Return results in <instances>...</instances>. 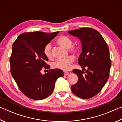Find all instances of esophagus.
Here are the masks:
<instances>
[{
  "label": "esophagus",
  "mask_w": 122,
  "mask_h": 122,
  "mask_svg": "<svg viewBox=\"0 0 122 122\" xmlns=\"http://www.w3.org/2000/svg\"><path fill=\"white\" fill-rule=\"evenodd\" d=\"M69 74V73L68 72H67V71H65L64 72V75L65 76H67Z\"/></svg>",
  "instance_id": "esophagus-1"
}]
</instances>
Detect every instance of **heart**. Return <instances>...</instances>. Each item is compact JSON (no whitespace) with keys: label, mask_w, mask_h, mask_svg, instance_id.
I'll return each mask as SVG.
<instances>
[{"label":"heart","mask_w":122,"mask_h":122,"mask_svg":"<svg viewBox=\"0 0 122 122\" xmlns=\"http://www.w3.org/2000/svg\"><path fill=\"white\" fill-rule=\"evenodd\" d=\"M56 42L61 46L66 49H69L70 52L75 53L77 49L75 47L72 46L73 41L71 39L66 36H61L57 39ZM51 45L50 43L47 44L45 46L44 49V53L47 58H51L52 57L51 54ZM74 60V57L72 56H68L63 59L57 60L56 61L53 62L51 63V67L54 69H61L62 71H68L71 67V64Z\"/></svg>","instance_id":"obj_1"}]
</instances>
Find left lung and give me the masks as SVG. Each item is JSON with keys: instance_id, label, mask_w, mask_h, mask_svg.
<instances>
[{"instance_id": "obj_1", "label": "left lung", "mask_w": 122, "mask_h": 122, "mask_svg": "<svg viewBox=\"0 0 122 122\" xmlns=\"http://www.w3.org/2000/svg\"><path fill=\"white\" fill-rule=\"evenodd\" d=\"M68 34L81 41L82 53L78 63L83 68L82 71H73L78 77L71 89L80 98H90L100 92L109 78L111 62L108 45L100 33L92 28L70 30ZM84 70L85 74L83 75Z\"/></svg>"}]
</instances>
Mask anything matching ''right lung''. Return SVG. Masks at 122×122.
<instances>
[{
  "label": "right lung",
  "instance_id": "1",
  "mask_svg": "<svg viewBox=\"0 0 122 122\" xmlns=\"http://www.w3.org/2000/svg\"><path fill=\"white\" fill-rule=\"evenodd\" d=\"M59 32L24 33L19 35L12 45L10 62L11 73L18 87L25 95L41 100L52 93L57 78L63 76L61 69L49 71L42 75V68L49 69L44 53L45 46Z\"/></svg>",
  "mask_w": 122,
  "mask_h": 122
}]
</instances>
